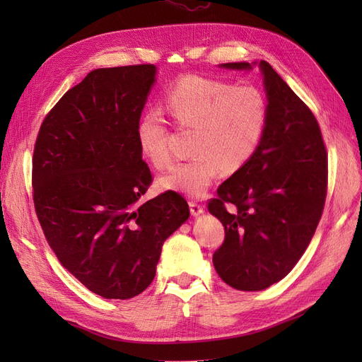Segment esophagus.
<instances>
[{"mask_svg": "<svg viewBox=\"0 0 362 362\" xmlns=\"http://www.w3.org/2000/svg\"><path fill=\"white\" fill-rule=\"evenodd\" d=\"M189 205H190V213H192L193 216H199V214L204 213V206H202L201 204L194 202V201H190Z\"/></svg>", "mask_w": 362, "mask_h": 362, "instance_id": "1", "label": "esophagus"}]
</instances>
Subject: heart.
<instances>
[{
    "label": "heart",
    "mask_w": 362,
    "mask_h": 362,
    "mask_svg": "<svg viewBox=\"0 0 362 362\" xmlns=\"http://www.w3.org/2000/svg\"><path fill=\"white\" fill-rule=\"evenodd\" d=\"M164 108L178 128L194 129L190 160L160 178L164 190L201 198L218 172L231 175L255 157L269 124L267 98L257 86L187 75L164 95ZM136 136L141 154L156 169L169 168L173 156L169 128L158 113L141 116Z\"/></svg>",
    "instance_id": "heart-1"
}]
</instances>
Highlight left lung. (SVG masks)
<instances>
[{
	"instance_id": "8db88e82",
	"label": "left lung",
	"mask_w": 362,
	"mask_h": 362,
	"mask_svg": "<svg viewBox=\"0 0 362 362\" xmlns=\"http://www.w3.org/2000/svg\"><path fill=\"white\" fill-rule=\"evenodd\" d=\"M250 69L247 62L223 63ZM269 103L262 144L217 189L208 211L225 226L213 264L228 286L258 291L286 278L308 247L327 192V152L315 116L270 64L259 62ZM235 211L229 214L226 204Z\"/></svg>"
}]
</instances>
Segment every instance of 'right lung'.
<instances>
[{"label": "right lung", "instance_id": "right-lung-1", "mask_svg": "<svg viewBox=\"0 0 362 362\" xmlns=\"http://www.w3.org/2000/svg\"><path fill=\"white\" fill-rule=\"evenodd\" d=\"M154 64L101 68L43 119L33 152V201L62 266L105 299H131L156 276L164 240L189 204L168 190L139 204L152 182L136 136Z\"/></svg>", "mask_w": 362, "mask_h": 362}]
</instances>
